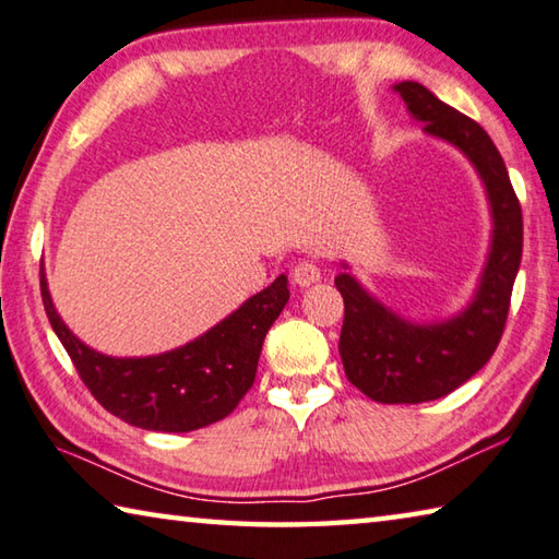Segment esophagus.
<instances>
[{
  "mask_svg": "<svg viewBox=\"0 0 559 559\" xmlns=\"http://www.w3.org/2000/svg\"><path fill=\"white\" fill-rule=\"evenodd\" d=\"M319 280H322V272H319L312 260H301L295 264V270H292V282H295L297 287H312Z\"/></svg>",
  "mask_w": 559,
  "mask_h": 559,
  "instance_id": "esophagus-1",
  "label": "esophagus"
}]
</instances>
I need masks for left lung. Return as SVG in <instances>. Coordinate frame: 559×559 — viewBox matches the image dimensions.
<instances>
[{
  "label": "left lung",
  "mask_w": 559,
  "mask_h": 559,
  "mask_svg": "<svg viewBox=\"0 0 559 559\" xmlns=\"http://www.w3.org/2000/svg\"><path fill=\"white\" fill-rule=\"evenodd\" d=\"M393 91L404 98L408 114L424 123L426 135L455 145L473 163L486 186L492 217L488 260L475 295L443 322L404 319L369 295L352 272L334 280L344 297L340 354L346 379L379 404H424L459 389L496 352L523 258V213L496 143L473 118L416 81H401Z\"/></svg>",
  "instance_id": "left-lung-1"
}]
</instances>
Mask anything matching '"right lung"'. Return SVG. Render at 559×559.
Masks as SVG:
<instances>
[{"mask_svg":"<svg viewBox=\"0 0 559 559\" xmlns=\"http://www.w3.org/2000/svg\"><path fill=\"white\" fill-rule=\"evenodd\" d=\"M41 299L51 329L81 381L108 414L145 431L188 433L230 416L258 373L262 342L289 299L287 277L242 301L203 336L155 356L118 359L91 349L63 324L41 270Z\"/></svg>","mask_w":559,"mask_h":559,"instance_id":"1","label":"right lung"}]
</instances>
